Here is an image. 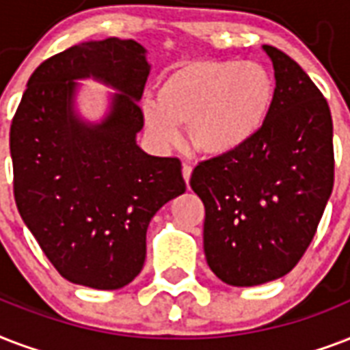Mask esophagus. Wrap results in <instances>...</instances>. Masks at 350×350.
<instances>
[{"mask_svg":"<svg viewBox=\"0 0 350 350\" xmlns=\"http://www.w3.org/2000/svg\"><path fill=\"white\" fill-rule=\"evenodd\" d=\"M191 172H193V166H191V164H183V177H184V180H186V184L189 183Z\"/></svg>","mask_w":350,"mask_h":350,"instance_id":"esophagus-1","label":"esophagus"}]
</instances>
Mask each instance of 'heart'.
I'll return each mask as SVG.
<instances>
[{
    "mask_svg": "<svg viewBox=\"0 0 350 350\" xmlns=\"http://www.w3.org/2000/svg\"><path fill=\"white\" fill-rule=\"evenodd\" d=\"M275 102V82L267 67L237 59H199L173 67L157 85V100L142 102L144 126L161 148L180 140L208 157L243 150L267 126Z\"/></svg>",
    "mask_w": 350,
    "mask_h": 350,
    "instance_id": "heart-1",
    "label": "heart"
}]
</instances>
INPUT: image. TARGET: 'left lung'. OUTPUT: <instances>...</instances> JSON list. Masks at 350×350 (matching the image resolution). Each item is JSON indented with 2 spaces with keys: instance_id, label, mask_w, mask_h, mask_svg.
Instances as JSON below:
<instances>
[{
  "instance_id": "obj_1",
  "label": "left lung",
  "mask_w": 350,
  "mask_h": 350,
  "mask_svg": "<svg viewBox=\"0 0 350 350\" xmlns=\"http://www.w3.org/2000/svg\"><path fill=\"white\" fill-rule=\"evenodd\" d=\"M272 59L275 102L267 126L232 155L200 162L191 189L204 202L208 267L232 286L283 278L310 245L334 186L327 100L283 51Z\"/></svg>"
}]
</instances>
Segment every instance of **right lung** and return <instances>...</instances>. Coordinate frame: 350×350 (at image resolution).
I'll use <instances>...</instances> for the list:
<instances>
[{"label":"right lung","mask_w":350,"mask_h":350,"mask_svg":"<svg viewBox=\"0 0 350 350\" xmlns=\"http://www.w3.org/2000/svg\"><path fill=\"white\" fill-rule=\"evenodd\" d=\"M150 71L135 40L83 42L32 72L12 118L18 212L59 275L77 285L131 283L144 267L150 221L186 191L178 159L137 144ZM88 77L116 91L100 122L76 109L77 80Z\"/></svg>","instance_id":"1"}]
</instances>
